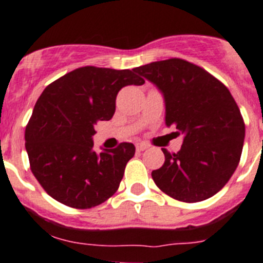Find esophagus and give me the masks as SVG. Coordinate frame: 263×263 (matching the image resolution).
I'll return each instance as SVG.
<instances>
[{
    "label": "esophagus",
    "mask_w": 263,
    "mask_h": 263,
    "mask_svg": "<svg viewBox=\"0 0 263 263\" xmlns=\"http://www.w3.org/2000/svg\"><path fill=\"white\" fill-rule=\"evenodd\" d=\"M145 149H148V144H145V143H140L136 145L137 152H143V151H145Z\"/></svg>",
    "instance_id": "34e87169"
}]
</instances>
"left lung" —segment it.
Returning a JSON list of instances; mask_svg holds the SVG:
<instances>
[{"mask_svg": "<svg viewBox=\"0 0 263 263\" xmlns=\"http://www.w3.org/2000/svg\"><path fill=\"white\" fill-rule=\"evenodd\" d=\"M165 100V123L184 135L178 153L152 173L157 187L175 200L198 202L226 185L239 165L245 137L241 112L230 90L208 71L179 58L134 68Z\"/></svg>", "mask_w": 263, "mask_h": 263, "instance_id": "obj_1", "label": "left lung"}]
</instances>
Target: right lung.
<instances>
[{
  "label": "right lung",
  "instance_id": "obj_1",
  "mask_svg": "<svg viewBox=\"0 0 263 263\" xmlns=\"http://www.w3.org/2000/svg\"><path fill=\"white\" fill-rule=\"evenodd\" d=\"M134 70L85 67L44 89L26 127L32 174L50 197L75 209H90L117 192L135 145L93 151L95 126L111 119L126 85H143Z\"/></svg>",
  "mask_w": 263,
  "mask_h": 263
}]
</instances>
